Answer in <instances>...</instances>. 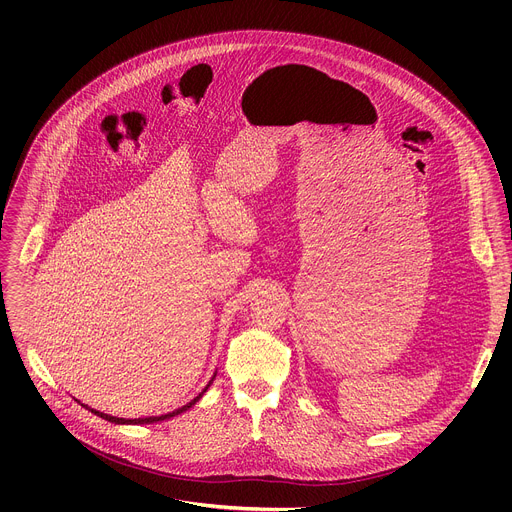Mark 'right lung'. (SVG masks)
I'll return each instance as SVG.
<instances>
[{
	"mask_svg": "<svg viewBox=\"0 0 512 512\" xmlns=\"http://www.w3.org/2000/svg\"><path fill=\"white\" fill-rule=\"evenodd\" d=\"M214 379V377H212ZM212 379L208 381V385L202 389V393H198V397H194L190 403H186V405H182V407H178V409H174V411H170V413H166V415H156V417H135V419H125V417H113V415H107V413H101V411H97V409H91L89 405H83V407H87L91 413H95V415H99V417H103V419H107V421H111V423H117V425H143V423H156V421H164V419H170V417H176V415H180V413H184V411H188L192 405H196V401L206 393V389L210 387V383H212Z\"/></svg>",
	"mask_w": 512,
	"mask_h": 512,
	"instance_id": "right-lung-1",
	"label": "right lung"
}]
</instances>
